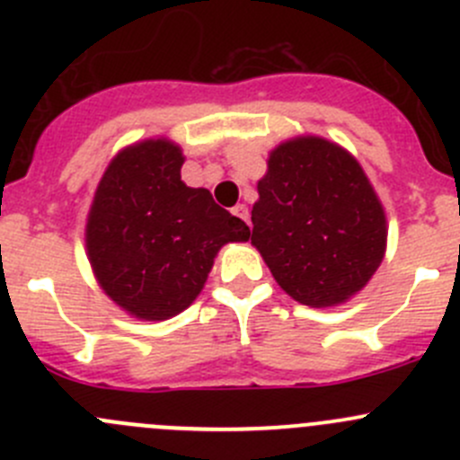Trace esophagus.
Masks as SVG:
<instances>
[{
  "instance_id": "34e87169",
  "label": "esophagus",
  "mask_w": 460,
  "mask_h": 460,
  "mask_svg": "<svg viewBox=\"0 0 460 460\" xmlns=\"http://www.w3.org/2000/svg\"><path fill=\"white\" fill-rule=\"evenodd\" d=\"M234 216H238L240 220H244L249 225V208H247V204H235V207H234Z\"/></svg>"
}]
</instances>
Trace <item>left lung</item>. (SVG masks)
Returning a JSON list of instances; mask_svg holds the SVG:
<instances>
[{
  "label": "left lung",
  "mask_w": 460,
  "mask_h": 460,
  "mask_svg": "<svg viewBox=\"0 0 460 460\" xmlns=\"http://www.w3.org/2000/svg\"><path fill=\"white\" fill-rule=\"evenodd\" d=\"M258 196L252 244L298 303H345L383 262L385 211L365 171L338 144L323 137L280 144Z\"/></svg>",
  "instance_id": "left-lung-1"
}]
</instances>
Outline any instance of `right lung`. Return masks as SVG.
I'll return each mask as SVG.
<instances>
[{
  "label": "right lung",
  "instance_id": "1",
  "mask_svg": "<svg viewBox=\"0 0 460 460\" xmlns=\"http://www.w3.org/2000/svg\"><path fill=\"white\" fill-rule=\"evenodd\" d=\"M182 151L166 140L128 146L109 164L86 225V249L102 289L124 312L166 320L187 309L213 258L252 231L180 178Z\"/></svg>",
  "mask_w": 460,
  "mask_h": 460
}]
</instances>
